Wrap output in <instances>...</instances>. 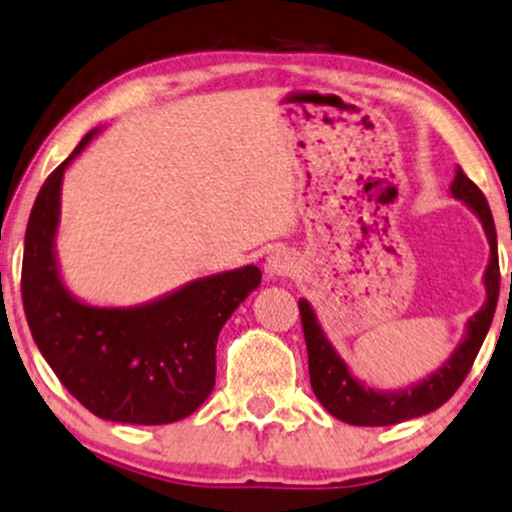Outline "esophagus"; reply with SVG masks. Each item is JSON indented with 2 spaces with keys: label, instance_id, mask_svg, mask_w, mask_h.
<instances>
[{
  "label": "esophagus",
  "instance_id": "esophagus-1",
  "mask_svg": "<svg viewBox=\"0 0 512 512\" xmlns=\"http://www.w3.org/2000/svg\"><path fill=\"white\" fill-rule=\"evenodd\" d=\"M294 266H296L294 256L285 249H277L266 258V275L270 280H282V277L294 273Z\"/></svg>",
  "mask_w": 512,
  "mask_h": 512
}]
</instances>
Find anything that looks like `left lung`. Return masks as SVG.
<instances>
[{
    "instance_id": "left-lung-1",
    "label": "left lung",
    "mask_w": 512,
    "mask_h": 512,
    "mask_svg": "<svg viewBox=\"0 0 512 512\" xmlns=\"http://www.w3.org/2000/svg\"><path fill=\"white\" fill-rule=\"evenodd\" d=\"M451 194L453 199L463 201L475 213L484 227V235H487L489 263L482 277L487 299H484L482 308L468 318L463 339H460L451 356L430 375L403 389L384 391L368 387L353 375L344 358L339 356L330 339H327L315 308L306 299H299L313 394L318 396L327 413L334 415L337 420L358 427H384L410 418H420V415H427L444 406L468 377L472 363H475L477 353L482 349L484 337H487L491 320H494L501 275H498L496 225L484 194L460 168H456V178L451 182Z\"/></svg>"
}]
</instances>
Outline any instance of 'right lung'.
Instances as JSON below:
<instances>
[{"label":"right lung","instance_id":"add662e5","mask_svg":"<svg viewBox=\"0 0 512 512\" xmlns=\"http://www.w3.org/2000/svg\"><path fill=\"white\" fill-rule=\"evenodd\" d=\"M44 180L25 230L21 294L37 349L63 387L97 418L168 425L192 415L216 384V344L261 285L242 266L187 282L137 306H92L66 287L56 254L63 173L97 132Z\"/></svg>","mask_w":512,"mask_h":512}]
</instances>
